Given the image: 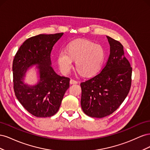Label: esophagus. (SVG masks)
I'll use <instances>...</instances> for the list:
<instances>
[{
	"label": "esophagus",
	"instance_id": "esophagus-1",
	"mask_svg": "<svg viewBox=\"0 0 150 150\" xmlns=\"http://www.w3.org/2000/svg\"><path fill=\"white\" fill-rule=\"evenodd\" d=\"M78 81H75L74 79H71L70 80V84H78Z\"/></svg>",
	"mask_w": 150,
	"mask_h": 150
}]
</instances>
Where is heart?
Masks as SVG:
<instances>
[{
    "label": "heart",
    "instance_id": "b5f03b06",
    "mask_svg": "<svg viewBox=\"0 0 150 150\" xmlns=\"http://www.w3.org/2000/svg\"><path fill=\"white\" fill-rule=\"evenodd\" d=\"M104 58L103 47L88 40H76L71 42L67 51L59 52L57 62L63 73L69 72L76 61V68L83 76H91L99 69Z\"/></svg>",
    "mask_w": 150,
    "mask_h": 150
}]
</instances>
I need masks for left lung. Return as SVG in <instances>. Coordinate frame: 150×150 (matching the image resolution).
<instances>
[{"label":"left lung","instance_id":"1","mask_svg":"<svg viewBox=\"0 0 150 150\" xmlns=\"http://www.w3.org/2000/svg\"><path fill=\"white\" fill-rule=\"evenodd\" d=\"M110 54L100 73L81 83V105L86 115L101 117L115 111L131 88L132 68L125 57L122 45L106 36Z\"/></svg>","mask_w":150,"mask_h":150}]
</instances>
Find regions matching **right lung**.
<instances>
[{
    "mask_svg": "<svg viewBox=\"0 0 150 150\" xmlns=\"http://www.w3.org/2000/svg\"><path fill=\"white\" fill-rule=\"evenodd\" d=\"M64 33L39 34L27 39L13 61V82L16 96L33 115L46 117L58 111L66 90L69 78L61 76L52 67L51 53L54 45ZM35 67L38 81L34 85L25 83L26 72Z\"/></svg>",
    "mask_w": 150,
    "mask_h": 150,
    "instance_id": "right-lung-1",
    "label": "right lung"
}]
</instances>
